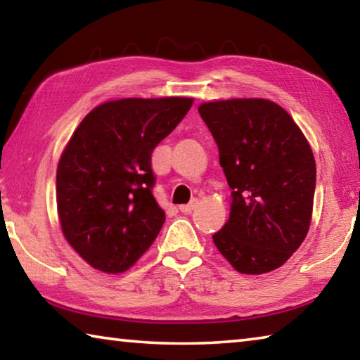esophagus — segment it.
Instances as JSON below:
<instances>
[{"mask_svg": "<svg viewBox=\"0 0 360 360\" xmlns=\"http://www.w3.org/2000/svg\"><path fill=\"white\" fill-rule=\"evenodd\" d=\"M197 205H198L197 200H192L191 203H187V205H181V206H179V211H181V212H184V214H188V212H192L195 208H197Z\"/></svg>", "mask_w": 360, "mask_h": 360, "instance_id": "34e87169", "label": "esophagus"}]
</instances>
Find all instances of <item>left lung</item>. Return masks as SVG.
I'll return each mask as SVG.
<instances>
[{
    "mask_svg": "<svg viewBox=\"0 0 360 360\" xmlns=\"http://www.w3.org/2000/svg\"><path fill=\"white\" fill-rule=\"evenodd\" d=\"M198 112L231 188L230 217L212 241L243 275L276 270L300 248L311 224L316 162L309 143L270 100L210 101Z\"/></svg>",
    "mask_w": 360,
    "mask_h": 360,
    "instance_id": "1",
    "label": "left lung"
}]
</instances>
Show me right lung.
<instances>
[{
	"label": "right lung",
	"instance_id": "right-lung-1",
	"mask_svg": "<svg viewBox=\"0 0 360 360\" xmlns=\"http://www.w3.org/2000/svg\"><path fill=\"white\" fill-rule=\"evenodd\" d=\"M192 103L186 96L106 101L72 133L57 168V210L66 241L90 266L127 271L157 238L165 211L152 195L150 155Z\"/></svg>",
	"mask_w": 360,
	"mask_h": 360
}]
</instances>
